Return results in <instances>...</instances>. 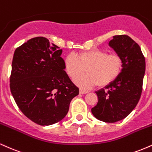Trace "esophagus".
<instances>
[{
	"mask_svg": "<svg viewBox=\"0 0 152 152\" xmlns=\"http://www.w3.org/2000/svg\"><path fill=\"white\" fill-rule=\"evenodd\" d=\"M79 93H80V94H86L88 93V91H87L83 90V89H80L79 90Z\"/></svg>",
	"mask_w": 152,
	"mask_h": 152,
	"instance_id": "1",
	"label": "esophagus"
}]
</instances>
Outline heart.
Returning <instances> with one entry per match:
<instances>
[{"instance_id":"heart-1","label":"heart","mask_w":152,"mask_h":152,"mask_svg":"<svg viewBox=\"0 0 152 152\" xmlns=\"http://www.w3.org/2000/svg\"><path fill=\"white\" fill-rule=\"evenodd\" d=\"M64 67L69 77L75 79L86 71V76L75 80L81 88H90L98 85L104 87L119 76L122 69L121 58L116 53L92 49L78 54L70 53L64 58Z\"/></svg>"}]
</instances>
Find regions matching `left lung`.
Here are the masks:
<instances>
[{"instance_id":"left-lung-1","label":"left lung","mask_w":152,"mask_h":152,"mask_svg":"<svg viewBox=\"0 0 152 152\" xmlns=\"http://www.w3.org/2000/svg\"><path fill=\"white\" fill-rule=\"evenodd\" d=\"M109 45L121 58L122 69L112 83L96 91L99 102L91 112L100 121L114 123L126 118L137 105L146 64L140 47L129 36H113Z\"/></svg>"}]
</instances>
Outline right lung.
Here are the masks:
<instances>
[{
    "mask_svg": "<svg viewBox=\"0 0 152 152\" xmlns=\"http://www.w3.org/2000/svg\"><path fill=\"white\" fill-rule=\"evenodd\" d=\"M62 50L46 38H33L15 49L10 88L17 106L37 124L49 126L67 114L79 89L65 71Z\"/></svg>",
    "mask_w": 152,
    "mask_h": 152,
    "instance_id": "right-lung-1",
    "label": "right lung"
}]
</instances>
